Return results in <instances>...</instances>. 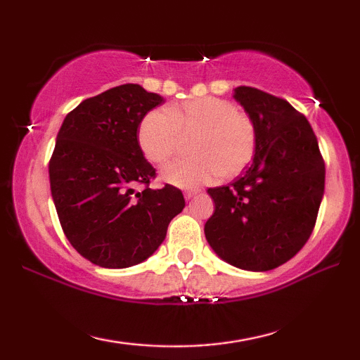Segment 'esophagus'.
Masks as SVG:
<instances>
[{
    "label": "esophagus",
    "mask_w": 360,
    "mask_h": 360,
    "mask_svg": "<svg viewBox=\"0 0 360 360\" xmlns=\"http://www.w3.org/2000/svg\"><path fill=\"white\" fill-rule=\"evenodd\" d=\"M195 195H197V191H187V192L184 193V197H186L187 200H191L192 197H195Z\"/></svg>",
    "instance_id": "esophagus-1"
}]
</instances>
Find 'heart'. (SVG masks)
<instances>
[{"label": "heart", "mask_w": 360, "mask_h": 360, "mask_svg": "<svg viewBox=\"0 0 360 360\" xmlns=\"http://www.w3.org/2000/svg\"><path fill=\"white\" fill-rule=\"evenodd\" d=\"M192 154L162 169L168 184L198 188L222 178H233L252 162L257 129L235 103L214 96L187 100L163 111L148 112L138 125V146L152 163H165L179 150L182 138H193Z\"/></svg>", "instance_id": "obj_1"}]
</instances>
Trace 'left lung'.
Wrapping results in <instances>:
<instances>
[{
  "instance_id": "1",
  "label": "left lung",
  "mask_w": 360,
  "mask_h": 360,
  "mask_svg": "<svg viewBox=\"0 0 360 360\" xmlns=\"http://www.w3.org/2000/svg\"><path fill=\"white\" fill-rule=\"evenodd\" d=\"M233 98L254 120L257 149L233 182L208 188L216 208L205 236L230 265L268 271L294 257L311 235L326 165L311 125L288 101L245 85Z\"/></svg>"
}]
</instances>
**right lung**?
I'll return each mask as SVG.
<instances>
[{
    "mask_svg": "<svg viewBox=\"0 0 360 360\" xmlns=\"http://www.w3.org/2000/svg\"><path fill=\"white\" fill-rule=\"evenodd\" d=\"M162 103L141 85L124 84L84 100L60 127L49 162L52 198L71 246L95 265L141 264L184 210L179 188L149 187L155 169L136 139L139 122Z\"/></svg>",
    "mask_w": 360,
    "mask_h": 360,
    "instance_id": "add662e5",
    "label": "right lung"
}]
</instances>
